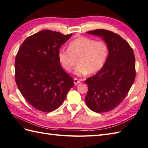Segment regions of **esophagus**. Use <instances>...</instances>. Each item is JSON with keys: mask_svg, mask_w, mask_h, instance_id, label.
Returning a JSON list of instances; mask_svg holds the SVG:
<instances>
[{"mask_svg": "<svg viewBox=\"0 0 148 148\" xmlns=\"http://www.w3.org/2000/svg\"><path fill=\"white\" fill-rule=\"evenodd\" d=\"M74 84H75V85H77V84H78L79 83H80V81L78 80L77 78H74Z\"/></svg>", "mask_w": 148, "mask_h": 148, "instance_id": "obj_1", "label": "esophagus"}]
</instances>
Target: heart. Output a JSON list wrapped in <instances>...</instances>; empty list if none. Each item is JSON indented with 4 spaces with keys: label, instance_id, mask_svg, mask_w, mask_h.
I'll use <instances>...</instances> for the list:
<instances>
[{
    "label": "heart",
    "instance_id": "obj_1",
    "mask_svg": "<svg viewBox=\"0 0 148 148\" xmlns=\"http://www.w3.org/2000/svg\"><path fill=\"white\" fill-rule=\"evenodd\" d=\"M108 55V47L103 41H96L87 37H80L68 45L67 50H60L58 59L64 69L69 73L75 64L74 73L83 76L88 73L94 74L101 70Z\"/></svg>",
    "mask_w": 148,
    "mask_h": 148
}]
</instances>
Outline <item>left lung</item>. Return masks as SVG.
<instances>
[{"instance_id": "left-lung-1", "label": "left lung", "mask_w": 148, "mask_h": 148, "mask_svg": "<svg viewBox=\"0 0 148 148\" xmlns=\"http://www.w3.org/2000/svg\"><path fill=\"white\" fill-rule=\"evenodd\" d=\"M87 33L101 37L109 54L101 69L85 81L88 86L85 101L93 112H107L121 103L134 82V53L124 39L110 31L98 29Z\"/></svg>"}]
</instances>
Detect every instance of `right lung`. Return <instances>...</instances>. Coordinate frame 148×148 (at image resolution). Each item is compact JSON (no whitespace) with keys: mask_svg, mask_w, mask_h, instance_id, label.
I'll list each match as a JSON object with an SVG mask.
<instances>
[{"mask_svg":"<svg viewBox=\"0 0 148 148\" xmlns=\"http://www.w3.org/2000/svg\"><path fill=\"white\" fill-rule=\"evenodd\" d=\"M73 34L45 29L27 37L15 60V80L28 103L38 110L58 108L74 86L73 79L61 67L58 53Z\"/></svg>","mask_w":148,"mask_h":148,"instance_id":"obj_1","label":"right lung"}]
</instances>
